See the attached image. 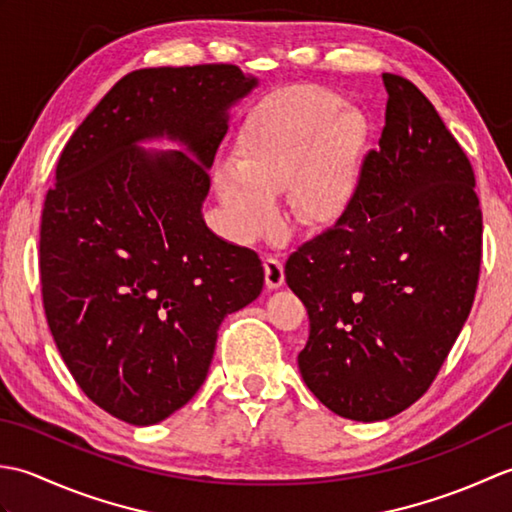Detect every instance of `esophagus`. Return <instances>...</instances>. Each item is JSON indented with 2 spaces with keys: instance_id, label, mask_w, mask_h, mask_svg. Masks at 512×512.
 Wrapping results in <instances>:
<instances>
[{
  "instance_id": "obj_1",
  "label": "esophagus",
  "mask_w": 512,
  "mask_h": 512,
  "mask_svg": "<svg viewBox=\"0 0 512 512\" xmlns=\"http://www.w3.org/2000/svg\"><path fill=\"white\" fill-rule=\"evenodd\" d=\"M264 270H266V286L273 290L284 284V264H281L279 257L268 255L264 259Z\"/></svg>"
}]
</instances>
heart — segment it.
I'll use <instances>...</instances> for the list:
<instances>
[{"label": "heart", "mask_w": 512, "mask_h": 512, "mask_svg": "<svg viewBox=\"0 0 512 512\" xmlns=\"http://www.w3.org/2000/svg\"><path fill=\"white\" fill-rule=\"evenodd\" d=\"M336 106L339 99L321 88L281 94L239 140L235 165L217 169V193L239 242L273 231L279 220L275 195L286 189L292 213L303 224L330 222L343 211L367 123L354 107Z\"/></svg>", "instance_id": "heart-1"}]
</instances>
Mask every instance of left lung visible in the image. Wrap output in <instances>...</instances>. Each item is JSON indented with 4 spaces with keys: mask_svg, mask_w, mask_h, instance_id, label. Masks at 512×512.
I'll return each instance as SVG.
<instances>
[{
    "mask_svg": "<svg viewBox=\"0 0 512 512\" xmlns=\"http://www.w3.org/2000/svg\"><path fill=\"white\" fill-rule=\"evenodd\" d=\"M385 127L330 228L286 262L310 319L299 369L336 416L374 422L413 405L462 332L482 264L475 173L431 101L383 74Z\"/></svg>",
    "mask_w": 512,
    "mask_h": 512,
    "instance_id": "8db88e82",
    "label": "left lung"
}]
</instances>
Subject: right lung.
<instances>
[{"instance_id":"right-lung-1","label":"right lung","mask_w":512,"mask_h":512,"mask_svg":"<svg viewBox=\"0 0 512 512\" xmlns=\"http://www.w3.org/2000/svg\"><path fill=\"white\" fill-rule=\"evenodd\" d=\"M257 85L233 63L125 74L76 127L41 213L52 339L94 405L138 427L187 405L226 314L259 297L255 250L202 220L228 107ZM167 135L187 152L149 155Z\"/></svg>"}]
</instances>
